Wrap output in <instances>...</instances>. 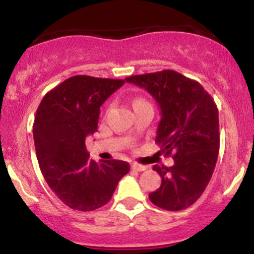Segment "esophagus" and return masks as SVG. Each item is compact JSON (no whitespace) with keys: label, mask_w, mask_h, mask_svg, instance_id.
<instances>
[{"label":"esophagus","mask_w":254,"mask_h":254,"mask_svg":"<svg viewBox=\"0 0 254 254\" xmlns=\"http://www.w3.org/2000/svg\"><path fill=\"white\" fill-rule=\"evenodd\" d=\"M131 168H132L133 171H137V172H143V171L147 170V167H145V166L138 165V164H136V162L131 164Z\"/></svg>","instance_id":"1"}]
</instances>
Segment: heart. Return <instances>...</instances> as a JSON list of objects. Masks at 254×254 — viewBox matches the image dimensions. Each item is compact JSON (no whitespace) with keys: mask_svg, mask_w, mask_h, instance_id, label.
<instances>
[{"mask_svg":"<svg viewBox=\"0 0 254 254\" xmlns=\"http://www.w3.org/2000/svg\"><path fill=\"white\" fill-rule=\"evenodd\" d=\"M143 99H136V100L135 101H133V105H135V104H137V103H143Z\"/></svg>","mask_w":254,"mask_h":254,"instance_id":"heart-1","label":"heart"}]
</instances>
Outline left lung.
<instances>
[{
  "label": "left lung",
  "instance_id": "1",
  "mask_svg": "<svg viewBox=\"0 0 254 254\" xmlns=\"http://www.w3.org/2000/svg\"><path fill=\"white\" fill-rule=\"evenodd\" d=\"M125 81L155 99L161 110L155 142L165 155L173 153L172 167H153L162 180L149 199L166 210L189 208L202 196L216 166L220 150L216 104L199 82L174 70L133 75Z\"/></svg>",
  "mask_w": 254,
  "mask_h": 254
}]
</instances>
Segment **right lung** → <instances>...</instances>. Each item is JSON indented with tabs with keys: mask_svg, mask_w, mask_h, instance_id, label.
Here are the masks:
<instances>
[{
	"mask_svg": "<svg viewBox=\"0 0 254 254\" xmlns=\"http://www.w3.org/2000/svg\"><path fill=\"white\" fill-rule=\"evenodd\" d=\"M124 80L76 75L51 89L38 107L33 138L46 183L74 210L92 211L110 202L129 173L122 160L89 159L87 136L98 130L100 106Z\"/></svg>",
	"mask_w": 254,
	"mask_h": 254,
	"instance_id": "obj_1",
	"label": "right lung"
}]
</instances>
